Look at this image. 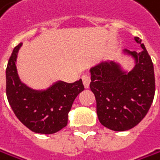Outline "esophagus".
Returning a JSON list of instances; mask_svg holds the SVG:
<instances>
[{"label":"esophagus","instance_id":"obj_1","mask_svg":"<svg viewBox=\"0 0 160 160\" xmlns=\"http://www.w3.org/2000/svg\"><path fill=\"white\" fill-rule=\"evenodd\" d=\"M82 80H83V83H84L85 88H89V87H90L91 75H89V74H84V75L82 76Z\"/></svg>","mask_w":160,"mask_h":160}]
</instances>
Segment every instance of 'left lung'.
Returning <instances> with one entry per match:
<instances>
[{"label":"left lung","mask_w":160,"mask_h":160,"mask_svg":"<svg viewBox=\"0 0 160 160\" xmlns=\"http://www.w3.org/2000/svg\"><path fill=\"white\" fill-rule=\"evenodd\" d=\"M140 52L125 50L135 60L130 72L121 70L114 62L102 63L91 69L90 88L96 99L100 123L112 131L122 132L137 126L147 114L154 100L156 83L154 65L141 44Z\"/></svg>","instance_id":"left-lung-1"}]
</instances>
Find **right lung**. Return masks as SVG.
<instances>
[{
  "mask_svg": "<svg viewBox=\"0 0 160 160\" xmlns=\"http://www.w3.org/2000/svg\"><path fill=\"white\" fill-rule=\"evenodd\" d=\"M22 43L14 48L6 67V96L19 120L30 131L50 134L68 124V113L76 96L84 91L82 80L57 82L47 91H33L22 84L16 69V58Z\"/></svg>",
  "mask_w": 160,
  "mask_h": 160,
  "instance_id": "obj_1",
  "label": "right lung"
}]
</instances>
